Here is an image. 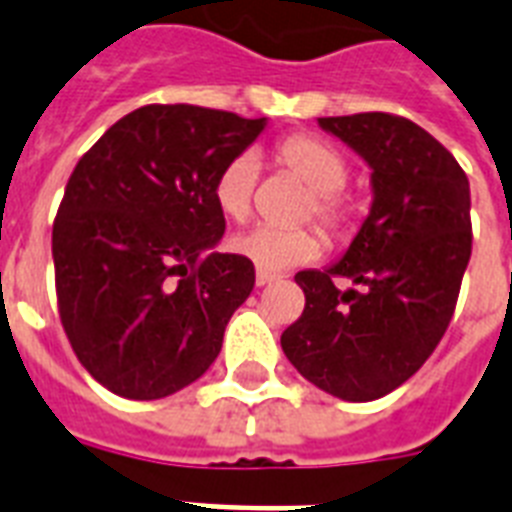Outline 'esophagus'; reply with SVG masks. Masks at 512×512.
Segmentation results:
<instances>
[{
    "label": "esophagus",
    "mask_w": 512,
    "mask_h": 512,
    "mask_svg": "<svg viewBox=\"0 0 512 512\" xmlns=\"http://www.w3.org/2000/svg\"><path fill=\"white\" fill-rule=\"evenodd\" d=\"M271 281H276V273L260 271V268H257V273H255V284H257V287H265V284H271Z\"/></svg>",
    "instance_id": "34e87169"
}]
</instances>
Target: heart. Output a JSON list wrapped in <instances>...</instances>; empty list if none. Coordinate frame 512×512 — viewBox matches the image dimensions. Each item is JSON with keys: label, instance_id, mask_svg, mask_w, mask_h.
Returning a JSON list of instances; mask_svg holds the SVG:
<instances>
[{"label": "heart", "instance_id": "b5f03b06", "mask_svg": "<svg viewBox=\"0 0 512 512\" xmlns=\"http://www.w3.org/2000/svg\"><path fill=\"white\" fill-rule=\"evenodd\" d=\"M276 164L297 175L313 191L311 212L329 228H342L350 217V201L342 193L348 180V164L337 148L311 135H292L276 146ZM257 183V159L252 154H239L225 164L212 185V199L228 220H244L252 209V193ZM231 249L236 255L260 268L279 273L292 265L311 263L321 255L324 241L316 231L297 228L281 231L271 225H255L249 231L233 236Z\"/></svg>", "mask_w": 512, "mask_h": 512}]
</instances>
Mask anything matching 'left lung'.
Instances as JSON below:
<instances>
[{"instance_id": "obj_1", "label": "left lung", "mask_w": 512, "mask_h": 512, "mask_svg": "<svg viewBox=\"0 0 512 512\" xmlns=\"http://www.w3.org/2000/svg\"><path fill=\"white\" fill-rule=\"evenodd\" d=\"M319 127L369 164L372 209L337 263L295 276L305 311L281 348L316 388L374 401L428 361L452 321L473 247L470 183L404 116H324ZM337 278L354 287L337 290Z\"/></svg>"}]
</instances>
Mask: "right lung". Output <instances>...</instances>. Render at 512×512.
<instances>
[{
    "instance_id": "obj_1",
    "label": "right lung",
    "mask_w": 512,
    "mask_h": 512,
    "mask_svg": "<svg viewBox=\"0 0 512 512\" xmlns=\"http://www.w3.org/2000/svg\"><path fill=\"white\" fill-rule=\"evenodd\" d=\"M265 124L154 103L108 127L68 177L52 225L60 321L116 396H172L220 353L255 265L215 252L225 217L212 185Z\"/></svg>"
}]
</instances>
